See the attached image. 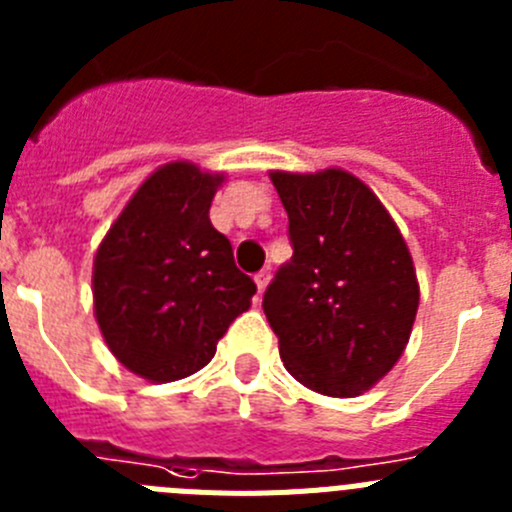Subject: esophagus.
Returning a JSON list of instances; mask_svg holds the SVG:
<instances>
[{
	"label": "esophagus",
	"mask_w": 512,
	"mask_h": 512,
	"mask_svg": "<svg viewBox=\"0 0 512 512\" xmlns=\"http://www.w3.org/2000/svg\"><path fill=\"white\" fill-rule=\"evenodd\" d=\"M269 279H271L269 269H261L259 274H256V277H253V282H256V287H259V292H264L266 284H269Z\"/></svg>",
	"instance_id": "34e87169"
}]
</instances>
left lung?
I'll use <instances>...</instances> for the list:
<instances>
[{"label":"left lung","mask_w":512,"mask_h":512,"mask_svg":"<svg viewBox=\"0 0 512 512\" xmlns=\"http://www.w3.org/2000/svg\"><path fill=\"white\" fill-rule=\"evenodd\" d=\"M292 259L264 292L287 372L310 390L354 397L390 372L418 312L413 259L374 192L341 169L274 171Z\"/></svg>","instance_id":"8db88e82"}]
</instances>
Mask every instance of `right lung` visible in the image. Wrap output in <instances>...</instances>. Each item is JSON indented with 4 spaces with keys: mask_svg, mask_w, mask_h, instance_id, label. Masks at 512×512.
Segmentation results:
<instances>
[{
    "mask_svg": "<svg viewBox=\"0 0 512 512\" xmlns=\"http://www.w3.org/2000/svg\"><path fill=\"white\" fill-rule=\"evenodd\" d=\"M223 176L176 161L148 176L94 259V312L122 366L174 382L210 364L256 284L210 223Z\"/></svg>",
    "mask_w": 512,
    "mask_h": 512,
    "instance_id": "right-lung-1",
    "label": "right lung"
}]
</instances>
